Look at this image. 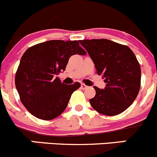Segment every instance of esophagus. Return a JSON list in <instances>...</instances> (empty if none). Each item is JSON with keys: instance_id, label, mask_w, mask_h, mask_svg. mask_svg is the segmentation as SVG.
<instances>
[{"instance_id": "obj_1", "label": "esophagus", "mask_w": 157, "mask_h": 157, "mask_svg": "<svg viewBox=\"0 0 157 157\" xmlns=\"http://www.w3.org/2000/svg\"><path fill=\"white\" fill-rule=\"evenodd\" d=\"M81 88L83 89V90H86V89L88 88V86H87L86 85H85L84 83H81Z\"/></svg>"}]
</instances>
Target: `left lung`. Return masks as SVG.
Wrapping results in <instances>:
<instances>
[{
	"label": "left lung",
	"instance_id": "8db88e82",
	"mask_svg": "<svg viewBox=\"0 0 157 157\" xmlns=\"http://www.w3.org/2000/svg\"><path fill=\"white\" fill-rule=\"evenodd\" d=\"M79 42L106 83L104 90L94 86L95 95L90 105L106 116L123 113L135 100L141 86V67L134 52L127 46L107 39Z\"/></svg>",
	"mask_w": 157,
	"mask_h": 157
}]
</instances>
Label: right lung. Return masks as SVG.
<instances>
[{
	"mask_svg": "<svg viewBox=\"0 0 157 157\" xmlns=\"http://www.w3.org/2000/svg\"><path fill=\"white\" fill-rule=\"evenodd\" d=\"M86 55L77 40H49L29 47L23 54L15 77L20 100L35 117L50 120L65 108L72 93L80 87L62 83L56 76L65 70L71 56Z\"/></svg>",
	"mask_w": 157,
	"mask_h": 157,
	"instance_id": "obj_1",
	"label": "right lung"
}]
</instances>
